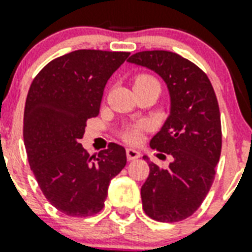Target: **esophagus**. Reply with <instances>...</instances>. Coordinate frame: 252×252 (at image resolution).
Here are the masks:
<instances>
[{
  "mask_svg": "<svg viewBox=\"0 0 252 252\" xmlns=\"http://www.w3.org/2000/svg\"><path fill=\"white\" fill-rule=\"evenodd\" d=\"M141 156L140 155V152L139 151H136V149H132V148H128L126 149V158L128 160H136V158H139V157Z\"/></svg>",
  "mask_w": 252,
  "mask_h": 252,
  "instance_id": "34e87169",
  "label": "esophagus"
}]
</instances>
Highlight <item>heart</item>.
I'll list each match as a JSON object with an SVG mask.
<instances>
[{
    "mask_svg": "<svg viewBox=\"0 0 252 252\" xmlns=\"http://www.w3.org/2000/svg\"><path fill=\"white\" fill-rule=\"evenodd\" d=\"M147 82H157L156 79H153L152 76L148 75H141L137 79L134 80V86L140 83H147ZM144 124H133V126H126L124 129L120 132V137L123 141H126L128 144H137L141 139V133L144 130Z\"/></svg>",
    "mask_w": 252,
    "mask_h": 252,
    "instance_id": "1",
    "label": "heart"
}]
</instances>
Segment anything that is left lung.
<instances>
[{
	"instance_id": "1",
	"label": "left lung",
	"mask_w": 252,
	"mask_h": 252,
	"mask_svg": "<svg viewBox=\"0 0 252 252\" xmlns=\"http://www.w3.org/2000/svg\"><path fill=\"white\" fill-rule=\"evenodd\" d=\"M129 63L162 78L170 96V115L151 140V148L170 156L168 168L149 164L141 186L143 209L160 222H178L194 213L209 193L220 157L222 129L216 92L207 75L181 55L164 50L140 51Z\"/></svg>"
}]
</instances>
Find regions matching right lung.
Wrapping results in <instances>:
<instances>
[{
  "label": "right lung",
  "instance_id": "obj_1",
  "mask_svg": "<svg viewBox=\"0 0 252 252\" xmlns=\"http://www.w3.org/2000/svg\"><path fill=\"white\" fill-rule=\"evenodd\" d=\"M128 57L76 50L47 63L30 86L24 113L29 164L43 195L66 216L97 214L126 164L119 144L90 156L79 141L86 122L99 115L105 84Z\"/></svg>",
  "mask_w": 252,
  "mask_h": 252
}]
</instances>
